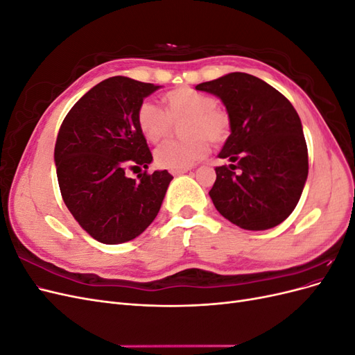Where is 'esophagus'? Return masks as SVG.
<instances>
[{
	"label": "esophagus",
	"instance_id": "obj_1",
	"mask_svg": "<svg viewBox=\"0 0 355 355\" xmlns=\"http://www.w3.org/2000/svg\"><path fill=\"white\" fill-rule=\"evenodd\" d=\"M187 171H188V168H184V170H173V171H171V173H173V175H184V173H187Z\"/></svg>",
	"mask_w": 355,
	"mask_h": 355
}]
</instances>
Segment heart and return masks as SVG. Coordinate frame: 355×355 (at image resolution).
Here are the masks:
<instances>
[{
  "mask_svg": "<svg viewBox=\"0 0 355 355\" xmlns=\"http://www.w3.org/2000/svg\"><path fill=\"white\" fill-rule=\"evenodd\" d=\"M166 110L151 99L137 108L139 130L149 142H159L170 133L171 121L187 118L182 125L184 141H168L155 149V163L161 168L184 170L207 157L211 144L227 141L231 116L216 105L211 96L189 87H179L166 94Z\"/></svg>",
  "mask_w": 355,
  "mask_h": 355,
  "instance_id": "heart-1",
  "label": "heart"
}]
</instances>
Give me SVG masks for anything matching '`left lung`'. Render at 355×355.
<instances>
[{
    "label": "left lung",
    "instance_id": "obj_1",
    "mask_svg": "<svg viewBox=\"0 0 355 355\" xmlns=\"http://www.w3.org/2000/svg\"><path fill=\"white\" fill-rule=\"evenodd\" d=\"M223 102L231 135L219 158L209 196L214 207L237 227L263 231L288 218L308 176V148L300 118L284 96L244 72L198 84Z\"/></svg>",
    "mask_w": 355,
    "mask_h": 355
}]
</instances>
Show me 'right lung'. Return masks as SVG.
<instances>
[{"label": "right lung", "mask_w": 355, "mask_h": 355, "mask_svg": "<svg viewBox=\"0 0 355 355\" xmlns=\"http://www.w3.org/2000/svg\"><path fill=\"white\" fill-rule=\"evenodd\" d=\"M157 89L120 75L103 80L72 106L59 128L55 163L62 198L80 227L103 244L141 235L173 179L167 170H145L137 180L125 175L153 161L136 114Z\"/></svg>", "instance_id": "1"}]
</instances>
